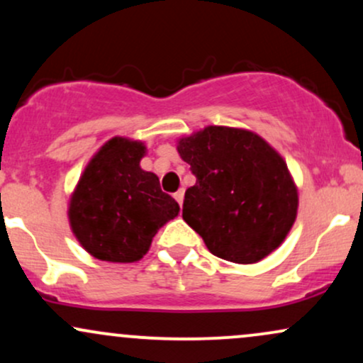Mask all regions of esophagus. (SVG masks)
<instances>
[{
  "label": "esophagus",
  "instance_id": "obj_1",
  "mask_svg": "<svg viewBox=\"0 0 363 363\" xmlns=\"http://www.w3.org/2000/svg\"><path fill=\"white\" fill-rule=\"evenodd\" d=\"M174 198H176V201L182 206V201H184V189H179L177 193L174 194Z\"/></svg>",
  "mask_w": 363,
  "mask_h": 363
}]
</instances>
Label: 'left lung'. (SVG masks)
<instances>
[{
	"instance_id": "obj_1",
	"label": "left lung",
	"mask_w": 363,
	"mask_h": 363,
	"mask_svg": "<svg viewBox=\"0 0 363 363\" xmlns=\"http://www.w3.org/2000/svg\"><path fill=\"white\" fill-rule=\"evenodd\" d=\"M177 152L196 176L182 218L208 251L252 264L280 247L297 218L298 193L268 141L249 129L206 126L179 140Z\"/></svg>"
}]
</instances>
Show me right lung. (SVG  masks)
I'll return each instance as SVG.
<instances>
[{"instance_id":"add662e5","label":"right lung","mask_w":363,"mask_h":363,"mask_svg":"<svg viewBox=\"0 0 363 363\" xmlns=\"http://www.w3.org/2000/svg\"><path fill=\"white\" fill-rule=\"evenodd\" d=\"M145 143L114 136L91 157L69 199L74 237L101 261L135 262L148 252L158 228L179 215L153 172L140 167Z\"/></svg>"}]
</instances>
